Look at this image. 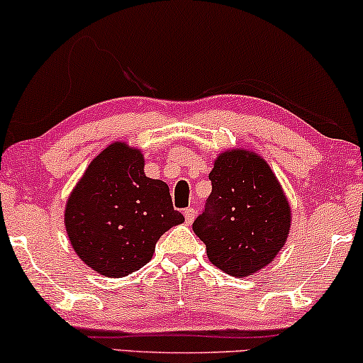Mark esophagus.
Segmentation results:
<instances>
[{"label": "esophagus", "mask_w": 363, "mask_h": 363, "mask_svg": "<svg viewBox=\"0 0 363 363\" xmlns=\"http://www.w3.org/2000/svg\"><path fill=\"white\" fill-rule=\"evenodd\" d=\"M183 215H185V221H186V225H191V223L195 221V216H196L195 208H186V210L183 211Z\"/></svg>", "instance_id": "obj_1"}]
</instances>
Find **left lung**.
Masks as SVG:
<instances>
[{"label":"left lung","instance_id":"8db88e82","mask_svg":"<svg viewBox=\"0 0 363 363\" xmlns=\"http://www.w3.org/2000/svg\"><path fill=\"white\" fill-rule=\"evenodd\" d=\"M211 195L193 223L213 264L235 277H247L271 264L291 230V206L264 158L246 148L216 157L210 173Z\"/></svg>","mask_w":363,"mask_h":363}]
</instances>
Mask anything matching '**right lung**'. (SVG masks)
<instances>
[{
	"label": "right lung",
	"mask_w": 363,
	"mask_h": 363,
	"mask_svg": "<svg viewBox=\"0 0 363 363\" xmlns=\"http://www.w3.org/2000/svg\"><path fill=\"white\" fill-rule=\"evenodd\" d=\"M143 153L127 142L107 145L89 163L64 210L76 255L99 274L123 277L152 259L163 233L185 218L168 185L143 172Z\"/></svg>",
	"instance_id": "right-lung-1"
}]
</instances>
